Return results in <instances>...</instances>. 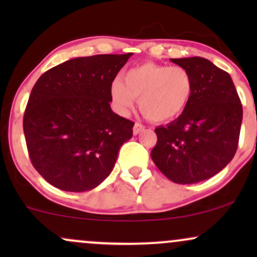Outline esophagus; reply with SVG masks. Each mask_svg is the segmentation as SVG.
Here are the masks:
<instances>
[{"label": "esophagus", "mask_w": 257, "mask_h": 257, "mask_svg": "<svg viewBox=\"0 0 257 257\" xmlns=\"http://www.w3.org/2000/svg\"><path fill=\"white\" fill-rule=\"evenodd\" d=\"M144 129H145V125H143V124H141V123L137 122L134 124V128H133V133H134V135H138L139 133L143 132Z\"/></svg>", "instance_id": "esophagus-1"}]
</instances>
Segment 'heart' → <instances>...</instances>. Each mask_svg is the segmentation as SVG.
<instances>
[{
  "mask_svg": "<svg viewBox=\"0 0 257 257\" xmlns=\"http://www.w3.org/2000/svg\"><path fill=\"white\" fill-rule=\"evenodd\" d=\"M193 94L191 73L181 66L145 63L132 67L110 84L113 108L126 116L139 101V108L152 122L175 119L186 110Z\"/></svg>",
  "mask_w": 257,
  "mask_h": 257,
  "instance_id": "obj_1",
  "label": "heart"
}]
</instances>
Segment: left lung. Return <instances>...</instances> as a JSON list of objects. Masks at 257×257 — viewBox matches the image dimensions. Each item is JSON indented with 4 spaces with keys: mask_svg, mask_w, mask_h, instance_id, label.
<instances>
[{
    "mask_svg": "<svg viewBox=\"0 0 257 257\" xmlns=\"http://www.w3.org/2000/svg\"><path fill=\"white\" fill-rule=\"evenodd\" d=\"M172 61L191 73L193 94L178 118L156 128L151 157L175 184H196L221 172L234 157L243 107L231 76L208 59Z\"/></svg>",
    "mask_w": 257,
    "mask_h": 257,
    "instance_id": "1",
    "label": "left lung"
}]
</instances>
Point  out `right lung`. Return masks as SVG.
<instances>
[{
	"mask_svg": "<svg viewBox=\"0 0 257 257\" xmlns=\"http://www.w3.org/2000/svg\"><path fill=\"white\" fill-rule=\"evenodd\" d=\"M132 53L73 58L44 72L32 88L24 134L32 166L69 192L95 188L110 175L132 120L111 110L110 84Z\"/></svg>",
	"mask_w": 257,
	"mask_h": 257,
	"instance_id": "1",
	"label": "right lung"
}]
</instances>
